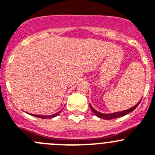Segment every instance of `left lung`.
I'll return each instance as SVG.
<instances>
[{"mask_svg": "<svg viewBox=\"0 0 155 155\" xmlns=\"http://www.w3.org/2000/svg\"><path fill=\"white\" fill-rule=\"evenodd\" d=\"M141 100H140L139 102L135 105L134 107H131L130 109H128V110H123V111H120V112H116V113H100V112L97 111L94 107L91 106V104H90V107H91V110L93 111V113L99 118H102L104 119H107V120H110V119H116V118H119L121 117V116H126V115L129 114V113L133 111L135 108L138 106V104H140Z\"/></svg>", "mask_w": 155, "mask_h": 155, "instance_id": "8db88e82", "label": "left lung"}]
</instances>
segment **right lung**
I'll use <instances>...</instances> for the list:
<instances>
[{
    "mask_svg": "<svg viewBox=\"0 0 155 155\" xmlns=\"http://www.w3.org/2000/svg\"><path fill=\"white\" fill-rule=\"evenodd\" d=\"M61 110H60L59 112H58V113H54V114L53 115H50V116H41V115H35V114H31V113H29V115H31V116H36V117H38V118H41V119H49V118H54L55 117V116H57L60 113H61Z\"/></svg>",
    "mask_w": 155,
    "mask_h": 155,
    "instance_id": "obj_1",
    "label": "right lung"
}]
</instances>
